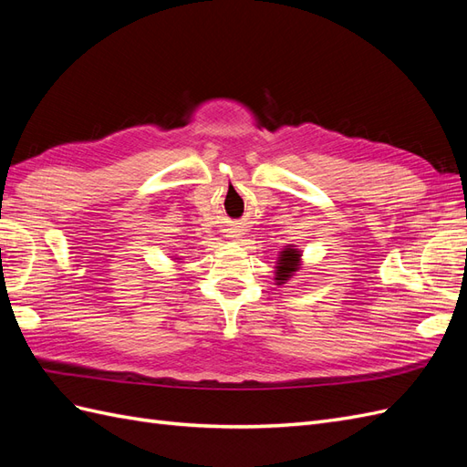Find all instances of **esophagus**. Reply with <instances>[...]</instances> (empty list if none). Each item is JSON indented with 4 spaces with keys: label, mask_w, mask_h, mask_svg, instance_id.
Instances as JSON below:
<instances>
[{
    "label": "esophagus",
    "mask_w": 467,
    "mask_h": 467,
    "mask_svg": "<svg viewBox=\"0 0 467 467\" xmlns=\"http://www.w3.org/2000/svg\"><path fill=\"white\" fill-rule=\"evenodd\" d=\"M232 237H239V232H232Z\"/></svg>",
    "instance_id": "1"
}]
</instances>
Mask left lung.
<instances>
[{
    "mask_svg": "<svg viewBox=\"0 0 467 467\" xmlns=\"http://www.w3.org/2000/svg\"><path fill=\"white\" fill-rule=\"evenodd\" d=\"M300 263H302V251L296 245H286L280 251V255L276 257V271H275V280L276 285H286V282L300 271Z\"/></svg>",
    "mask_w": 467,
    "mask_h": 467,
    "instance_id": "obj_1",
    "label": "left lung"
}]
</instances>
